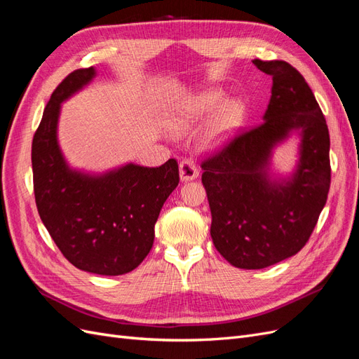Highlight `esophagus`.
I'll use <instances>...</instances> for the list:
<instances>
[{
	"label": "esophagus",
	"mask_w": 359,
	"mask_h": 359,
	"mask_svg": "<svg viewBox=\"0 0 359 359\" xmlns=\"http://www.w3.org/2000/svg\"><path fill=\"white\" fill-rule=\"evenodd\" d=\"M199 175L198 168L194 165L193 160L189 158H184L180 163V178L181 181H191V180H196Z\"/></svg>",
	"instance_id": "esophagus-1"
}]
</instances>
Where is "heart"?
I'll use <instances>...</instances> for the list:
<instances>
[{"label": "heart", "mask_w": 359, "mask_h": 359, "mask_svg": "<svg viewBox=\"0 0 359 359\" xmlns=\"http://www.w3.org/2000/svg\"><path fill=\"white\" fill-rule=\"evenodd\" d=\"M223 100V93L219 90H208L198 95L189 97L175 109L170 116V127L175 132H184L196 126L201 119L208 116ZM244 104L240 100L224 102L212 116L206 130L210 142L219 144L229 137L240 127L244 118Z\"/></svg>", "instance_id": "b5f03b06"}]
</instances>
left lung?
<instances>
[{"label":"left lung","instance_id":"1","mask_svg":"<svg viewBox=\"0 0 359 359\" xmlns=\"http://www.w3.org/2000/svg\"><path fill=\"white\" fill-rule=\"evenodd\" d=\"M273 78L264 121L238 133L202 161L212 243L227 262L262 269L307 244L327 203L330 132L302 74L286 61L253 60ZM292 131L302 136L300 161L289 180L267 175L273 147Z\"/></svg>","mask_w":359,"mask_h":359}]
</instances>
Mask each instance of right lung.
Wrapping results in <instances>:
<instances>
[{
	"instance_id": "1",
	"label": "right lung",
	"mask_w": 359,
	"mask_h": 359,
	"mask_svg": "<svg viewBox=\"0 0 359 359\" xmlns=\"http://www.w3.org/2000/svg\"><path fill=\"white\" fill-rule=\"evenodd\" d=\"M95 76L72 72L48 102L31 148L36 205L52 240L86 273L121 276L147 257L163 203L180 182L175 158L158 168L128 165L103 175L69 168L57 139L61 103Z\"/></svg>"
}]
</instances>
